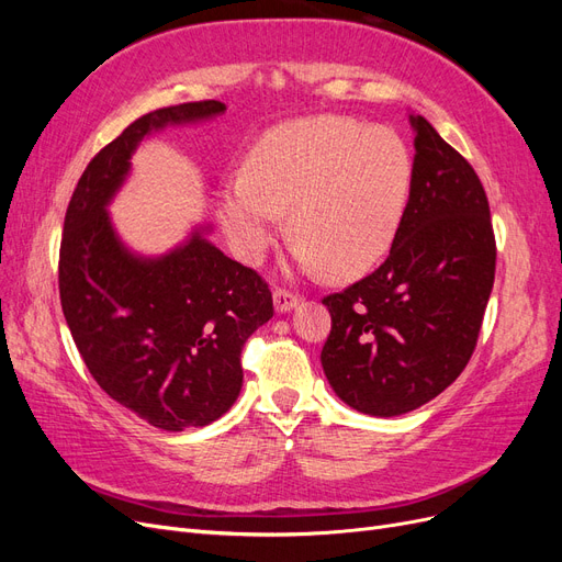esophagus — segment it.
I'll return each instance as SVG.
<instances>
[{
  "label": "esophagus",
  "instance_id": "obj_1",
  "mask_svg": "<svg viewBox=\"0 0 562 562\" xmlns=\"http://www.w3.org/2000/svg\"><path fill=\"white\" fill-rule=\"evenodd\" d=\"M295 304H297V295L295 293L285 291V288H277V291H274V307H277V312H291Z\"/></svg>",
  "mask_w": 562,
  "mask_h": 562
}]
</instances>
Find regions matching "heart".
<instances>
[{
  "mask_svg": "<svg viewBox=\"0 0 562 562\" xmlns=\"http://www.w3.org/2000/svg\"><path fill=\"white\" fill-rule=\"evenodd\" d=\"M413 180V151L398 133L339 114L307 116L252 145L246 176L220 196V223L241 260L260 262L291 211L297 262L349 279L394 246Z\"/></svg>",
  "mask_w": 562,
  "mask_h": 562,
  "instance_id": "1",
  "label": "heart"
}]
</instances>
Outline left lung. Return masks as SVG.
<instances>
[{
  "mask_svg": "<svg viewBox=\"0 0 562 562\" xmlns=\"http://www.w3.org/2000/svg\"><path fill=\"white\" fill-rule=\"evenodd\" d=\"M415 180L389 258L323 297L333 326L321 366L353 411L396 417L429 403L467 368L495 283L490 203L471 164L424 116Z\"/></svg>",
  "mask_w": 562,
  "mask_h": 562,
  "instance_id": "8db88e82",
  "label": "left lung"
}]
</instances>
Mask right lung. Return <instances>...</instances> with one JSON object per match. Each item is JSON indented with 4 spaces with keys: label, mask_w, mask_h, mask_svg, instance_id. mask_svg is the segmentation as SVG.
<instances>
[{
    "label": "right lung",
    "mask_w": 562,
    "mask_h": 562,
    "mask_svg": "<svg viewBox=\"0 0 562 562\" xmlns=\"http://www.w3.org/2000/svg\"><path fill=\"white\" fill-rule=\"evenodd\" d=\"M220 100L135 119L81 173L65 213L58 288L67 326L98 386L166 431L223 417L244 382L241 349L274 316L269 283L196 229L164 258L116 239L105 206L151 131L225 112Z\"/></svg>",
    "instance_id": "right-lung-1"
}]
</instances>
